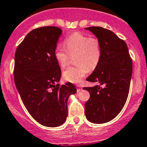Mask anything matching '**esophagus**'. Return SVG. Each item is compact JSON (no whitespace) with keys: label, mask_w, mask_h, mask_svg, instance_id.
Returning <instances> with one entry per match:
<instances>
[{"label":"esophagus","mask_w":147,"mask_h":147,"mask_svg":"<svg viewBox=\"0 0 147 147\" xmlns=\"http://www.w3.org/2000/svg\"><path fill=\"white\" fill-rule=\"evenodd\" d=\"M76 87H77V90H78V92H80L81 90H82V86L81 85H79V84H78V85H77Z\"/></svg>","instance_id":"obj_1"}]
</instances>
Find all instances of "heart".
<instances>
[{
    "mask_svg": "<svg viewBox=\"0 0 147 147\" xmlns=\"http://www.w3.org/2000/svg\"><path fill=\"white\" fill-rule=\"evenodd\" d=\"M54 55L61 67L66 66L70 56H74L73 61L76 65L67 68L63 75L68 82L79 83L88 70H94L98 66L102 57V47L97 38L75 32L65 40L64 46L55 47Z\"/></svg>",
    "mask_w": 147,
    "mask_h": 147,
    "instance_id": "b5f03b06",
    "label": "heart"
}]
</instances>
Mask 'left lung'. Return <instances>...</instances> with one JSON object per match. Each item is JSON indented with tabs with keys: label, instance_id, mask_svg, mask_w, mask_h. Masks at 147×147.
<instances>
[{
	"label": "left lung",
	"instance_id": "1",
	"mask_svg": "<svg viewBox=\"0 0 147 147\" xmlns=\"http://www.w3.org/2000/svg\"><path fill=\"white\" fill-rule=\"evenodd\" d=\"M85 29L95 35L102 47L100 63L86 80L105 84V87H83L90 94L84 105L85 116L91 122L102 124L117 116L125 105L129 92L132 60L126 42L113 32L97 26Z\"/></svg>",
	"mask_w": 147,
	"mask_h": 147
}]
</instances>
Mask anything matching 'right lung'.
I'll list each match as a JSON object with an SVG mask.
<instances>
[{"mask_svg":"<svg viewBox=\"0 0 147 147\" xmlns=\"http://www.w3.org/2000/svg\"><path fill=\"white\" fill-rule=\"evenodd\" d=\"M60 28L45 26L32 30L18 46L14 81L30 115L45 127L63 124L67 117V100L76 92L71 82L55 84L61 69L55 58Z\"/></svg>","mask_w":147,"mask_h":147,"instance_id":"obj_1","label":"right lung"}]
</instances>
